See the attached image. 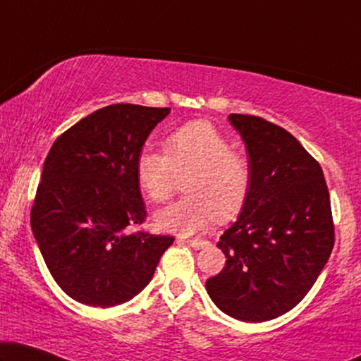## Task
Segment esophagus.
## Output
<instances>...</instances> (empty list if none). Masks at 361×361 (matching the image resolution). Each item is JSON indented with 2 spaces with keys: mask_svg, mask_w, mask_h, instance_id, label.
Here are the masks:
<instances>
[{
  "mask_svg": "<svg viewBox=\"0 0 361 361\" xmlns=\"http://www.w3.org/2000/svg\"><path fill=\"white\" fill-rule=\"evenodd\" d=\"M177 241H179V243L189 245L190 248H194V250H202V248H205L207 245H209V241H205V240H184V238H179Z\"/></svg>",
  "mask_w": 361,
  "mask_h": 361,
  "instance_id": "34e87169",
  "label": "esophagus"
}]
</instances>
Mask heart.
I'll return each instance as SVG.
<instances>
[{
  "label": "heart",
  "mask_w": 361,
  "mask_h": 361,
  "mask_svg": "<svg viewBox=\"0 0 361 361\" xmlns=\"http://www.w3.org/2000/svg\"><path fill=\"white\" fill-rule=\"evenodd\" d=\"M166 152L146 146L135 162L140 189L154 202L174 192L179 176L190 172L185 180L189 195L156 212L161 230L194 235L216 216L228 220L243 209L250 194L251 167L240 152L207 121L185 123L167 135Z\"/></svg>",
  "instance_id": "obj_1"
}]
</instances>
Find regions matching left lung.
<instances>
[{
	"mask_svg": "<svg viewBox=\"0 0 361 361\" xmlns=\"http://www.w3.org/2000/svg\"><path fill=\"white\" fill-rule=\"evenodd\" d=\"M228 121L248 151L251 185L238 220L216 243L225 268L205 288L221 312L264 322L294 309L329 261L330 195L322 167L284 128L236 113Z\"/></svg>",
	"mask_w": 361,
	"mask_h": 361,
	"instance_id": "obj_1",
	"label": "left lung"
}]
</instances>
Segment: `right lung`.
Listing matches in <instances>:
<instances>
[{
  "label": "right lung",
  "instance_id": "1",
  "mask_svg": "<svg viewBox=\"0 0 361 361\" xmlns=\"http://www.w3.org/2000/svg\"><path fill=\"white\" fill-rule=\"evenodd\" d=\"M171 108L116 103L62 133L42 167L31 226L61 289L77 302L113 307L149 284L174 236L128 233L146 219L135 162Z\"/></svg>",
  "mask_w": 361,
  "mask_h": 361
}]
</instances>
